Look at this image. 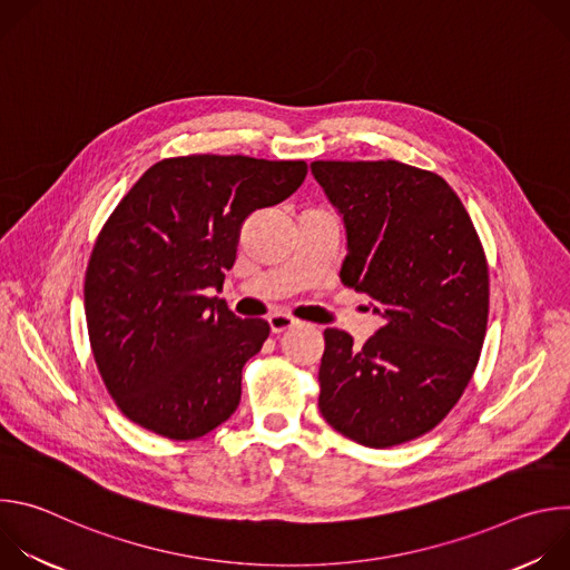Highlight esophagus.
I'll use <instances>...</instances> for the list:
<instances>
[{"label":"esophagus","instance_id":"1","mask_svg":"<svg viewBox=\"0 0 570 570\" xmlns=\"http://www.w3.org/2000/svg\"><path fill=\"white\" fill-rule=\"evenodd\" d=\"M268 324H271V332H273V334H284V332H288V330L295 327L297 320L291 317V315H286V313H273V315L268 317Z\"/></svg>","mask_w":570,"mask_h":570}]
</instances>
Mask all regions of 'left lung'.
I'll return each mask as SVG.
<instances>
[{
  "instance_id": "obj_1",
  "label": "left lung",
  "mask_w": 570,
  "mask_h": 570,
  "mask_svg": "<svg viewBox=\"0 0 570 570\" xmlns=\"http://www.w3.org/2000/svg\"><path fill=\"white\" fill-rule=\"evenodd\" d=\"M347 232L341 282L383 327L354 347L324 330L320 413L345 438L387 449L433 431L480 358L490 273L478 232L438 174L403 161H313Z\"/></svg>"
}]
</instances>
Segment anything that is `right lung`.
<instances>
[{"instance_id": "obj_1", "label": "right lung", "mask_w": 570, "mask_h": 570, "mask_svg": "<svg viewBox=\"0 0 570 570\" xmlns=\"http://www.w3.org/2000/svg\"><path fill=\"white\" fill-rule=\"evenodd\" d=\"M306 171L302 159L169 157L115 207L83 293L95 363L130 422L180 442L232 417L240 370L271 327L209 293L234 266L243 220L286 200Z\"/></svg>"}]
</instances>
